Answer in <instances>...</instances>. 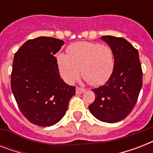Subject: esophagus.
<instances>
[{"mask_svg":"<svg viewBox=\"0 0 153 153\" xmlns=\"http://www.w3.org/2000/svg\"><path fill=\"white\" fill-rule=\"evenodd\" d=\"M86 91V89L84 88H82V87H76V94H82L84 93Z\"/></svg>","mask_w":153,"mask_h":153,"instance_id":"obj_1","label":"esophagus"}]
</instances>
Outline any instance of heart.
<instances>
[{
    "mask_svg": "<svg viewBox=\"0 0 153 153\" xmlns=\"http://www.w3.org/2000/svg\"><path fill=\"white\" fill-rule=\"evenodd\" d=\"M57 64L61 76L67 83H73L81 71L89 84L99 86L111 77L115 58L113 49L108 45L79 42L67 48V55H58Z\"/></svg>",
    "mask_w": 153,
    "mask_h": 153,
    "instance_id": "obj_1",
    "label": "heart"
}]
</instances>
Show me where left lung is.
Here are the masks:
<instances>
[{
	"instance_id": "8db88e82",
	"label": "left lung",
	"mask_w": 153,
	"mask_h": 153,
	"mask_svg": "<svg viewBox=\"0 0 153 153\" xmlns=\"http://www.w3.org/2000/svg\"><path fill=\"white\" fill-rule=\"evenodd\" d=\"M113 49L115 67L106 83L92 91L95 100L89 109L96 118L115 123L123 120L135 106L142 87V69L137 49L122 37L103 36Z\"/></svg>"
}]
</instances>
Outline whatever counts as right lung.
I'll use <instances>...</instances> for the list:
<instances>
[{
  "label": "right lung",
  "instance_id": "1",
  "mask_svg": "<svg viewBox=\"0 0 153 153\" xmlns=\"http://www.w3.org/2000/svg\"><path fill=\"white\" fill-rule=\"evenodd\" d=\"M64 42L53 37L29 39L15 53L11 89L23 115L38 126H51L62 118L75 86L59 75L54 56Z\"/></svg>",
  "mask_w": 153,
  "mask_h": 153
}]
</instances>
